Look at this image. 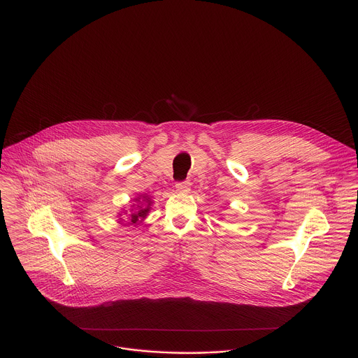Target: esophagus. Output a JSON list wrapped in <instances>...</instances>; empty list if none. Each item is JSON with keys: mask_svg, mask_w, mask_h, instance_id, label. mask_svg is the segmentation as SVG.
I'll return each mask as SVG.
<instances>
[{"mask_svg": "<svg viewBox=\"0 0 358 358\" xmlns=\"http://www.w3.org/2000/svg\"><path fill=\"white\" fill-rule=\"evenodd\" d=\"M176 189H178L179 192H189V190H190V182H189V180L178 182V183H176Z\"/></svg>", "mask_w": 358, "mask_h": 358, "instance_id": "esophagus-1", "label": "esophagus"}]
</instances>
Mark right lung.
<instances>
[{
	"label": "right lung",
	"mask_w": 358,
	"mask_h": 358,
	"mask_svg": "<svg viewBox=\"0 0 358 358\" xmlns=\"http://www.w3.org/2000/svg\"><path fill=\"white\" fill-rule=\"evenodd\" d=\"M143 199V201L141 203H144L143 206H137L138 207V210L137 211H134V213H131L130 214V225H137V224H140L147 215H148V211H150V206H151V199L148 197V196H141V197H137L136 199V201H140Z\"/></svg>",
	"instance_id": "right-lung-1"
}]
</instances>
